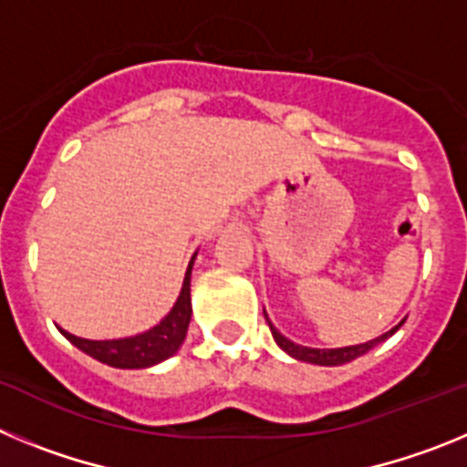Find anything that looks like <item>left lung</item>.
Returning a JSON list of instances; mask_svg holds the SVG:
<instances>
[{"mask_svg": "<svg viewBox=\"0 0 467 467\" xmlns=\"http://www.w3.org/2000/svg\"><path fill=\"white\" fill-rule=\"evenodd\" d=\"M402 325V323H400ZM400 325L395 329H390V332H386L383 337H379V339L374 341H367V344H360V346H346V348H332V350H320V348H306V346H296L292 344L290 339H285L283 334L278 332V329L274 327V325L269 323L271 327V334H274V339L278 341V346L283 350H287L292 358H296V360H304V362H313V365H327V367H334V365H344V362H350L356 360V358L365 356L367 350H372L374 346L381 344L383 339H388L390 334L398 332Z\"/></svg>", "mask_w": 467, "mask_h": 467, "instance_id": "8db88e82", "label": "left lung"}]
</instances>
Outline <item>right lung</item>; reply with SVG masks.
Listing matches in <instances>:
<instances>
[{
	"mask_svg": "<svg viewBox=\"0 0 467 467\" xmlns=\"http://www.w3.org/2000/svg\"><path fill=\"white\" fill-rule=\"evenodd\" d=\"M192 266L193 257L192 262H189L182 292L177 296V304L156 327L150 329V332L114 341H88L79 339V337H74V334L65 332V329H60V332H63L77 348L88 353L90 358L105 362V365L109 367H119V369H142V367H151L156 365V362L166 360V358L177 353V348L182 346L184 337H187L189 320H192V296H189Z\"/></svg>",
	"mask_w": 467,
	"mask_h": 467,
	"instance_id": "obj_1",
	"label": "right lung"
}]
</instances>
